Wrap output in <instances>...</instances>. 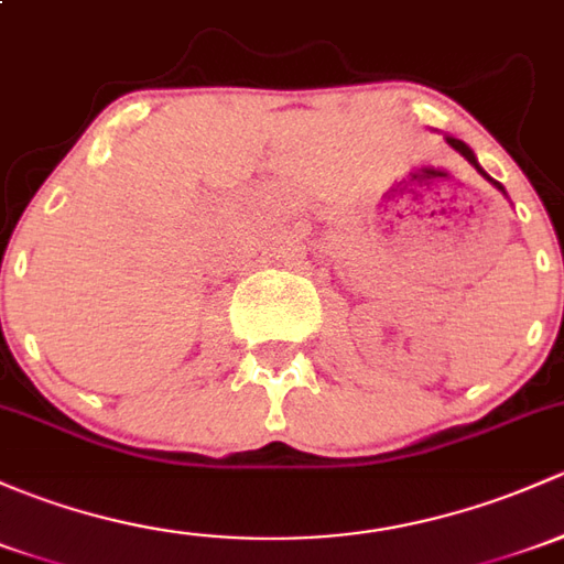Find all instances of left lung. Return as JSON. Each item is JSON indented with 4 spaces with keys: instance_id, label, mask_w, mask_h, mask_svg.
Masks as SVG:
<instances>
[{
    "instance_id": "obj_1",
    "label": "left lung",
    "mask_w": 564,
    "mask_h": 564,
    "mask_svg": "<svg viewBox=\"0 0 564 564\" xmlns=\"http://www.w3.org/2000/svg\"><path fill=\"white\" fill-rule=\"evenodd\" d=\"M446 142H448V145H452V148H454V151H459V153H462V156H465V159H467V162H470V164H473V167H476V170H478V173H481V175L486 177V181H489V183H495V186H497V188H500V192H502V194H506V188H502V186H500V183H497V181H495V177H489V175H486V173H484V170H481V164H478V162H476V153H473V151H470V148H467V145H465V142H462V140H456V138H446Z\"/></svg>"
}]
</instances>
